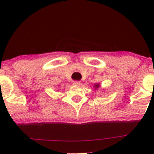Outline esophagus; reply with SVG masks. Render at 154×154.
Instances as JSON below:
<instances>
[{"mask_svg":"<svg viewBox=\"0 0 154 154\" xmlns=\"http://www.w3.org/2000/svg\"><path fill=\"white\" fill-rule=\"evenodd\" d=\"M73 84L75 85H80V82H79V81H74Z\"/></svg>","mask_w":154,"mask_h":154,"instance_id":"esophagus-1","label":"esophagus"}]
</instances>
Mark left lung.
Returning a JSON list of instances; mask_svg holds the SVG:
<instances>
[{
    "instance_id": "left-lung-1",
    "label": "left lung",
    "mask_w": 154,
    "mask_h": 154,
    "mask_svg": "<svg viewBox=\"0 0 154 154\" xmlns=\"http://www.w3.org/2000/svg\"><path fill=\"white\" fill-rule=\"evenodd\" d=\"M98 86H99V85H98V84H97V85H95V87L98 88Z\"/></svg>"
}]
</instances>
